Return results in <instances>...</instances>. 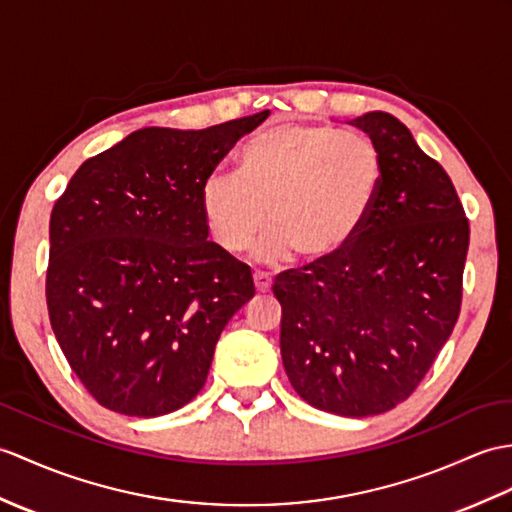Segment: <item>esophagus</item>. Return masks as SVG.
<instances>
[{
    "instance_id": "obj_1",
    "label": "esophagus",
    "mask_w": 512,
    "mask_h": 512,
    "mask_svg": "<svg viewBox=\"0 0 512 512\" xmlns=\"http://www.w3.org/2000/svg\"><path fill=\"white\" fill-rule=\"evenodd\" d=\"M253 281H255V288H257V292H270V285H272V281H270V277L266 275V272H255Z\"/></svg>"
}]
</instances>
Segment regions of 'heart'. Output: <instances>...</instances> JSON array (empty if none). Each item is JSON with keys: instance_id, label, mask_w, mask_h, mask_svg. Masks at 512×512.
Returning a JSON list of instances; mask_svg holds the SVG:
<instances>
[{"instance_id": "1", "label": "heart", "mask_w": 512, "mask_h": 512, "mask_svg": "<svg viewBox=\"0 0 512 512\" xmlns=\"http://www.w3.org/2000/svg\"><path fill=\"white\" fill-rule=\"evenodd\" d=\"M382 154L366 137L310 124H281L242 148L240 170L211 172L200 207L213 242L229 253L261 242L266 257L296 253L307 264L336 257L371 213Z\"/></svg>"}]
</instances>
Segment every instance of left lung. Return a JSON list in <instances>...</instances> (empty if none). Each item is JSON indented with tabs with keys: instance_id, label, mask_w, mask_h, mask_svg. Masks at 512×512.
Returning a JSON list of instances; mask_svg holds the SVG:
<instances>
[{
	"instance_id": "left-lung-1",
	"label": "left lung",
	"mask_w": 512,
	"mask_h": 512,
	"mask_svg": "<svg viewBox=\"0 0 512 512\" xmlns=\"http://www.w3.org/2000/svg\"><path fill=\"white\" fill-rule=\"evenodd\" d=\"M382 154V183L358 235L320 264L285 270L281 358L310 406L371 417L406 401L454 331L469 220L443 165L390 113L347 122Z\"/></svg>"
}]
</instances>
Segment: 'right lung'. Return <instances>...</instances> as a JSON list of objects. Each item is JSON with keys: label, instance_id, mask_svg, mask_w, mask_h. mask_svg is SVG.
Segmentation results:
<instances>
[{"label": "right lung", "instance_id": "obj_1", "mask_svg": "<svg viewBox=\"0 0 512 512\" xmlns=\"http://www.w3.org/2000/svg\"><path fill=\"white\" fill-rule=\"evenodd\" d=\"M266 117L135 130L82 163L56 200L47 312L100 406L161 417L205 386L222 329L255 285L251 268L207 240L200 189Z\"/></svg>", "mask_w": 512, "mask_h": 512}]
</instances>
